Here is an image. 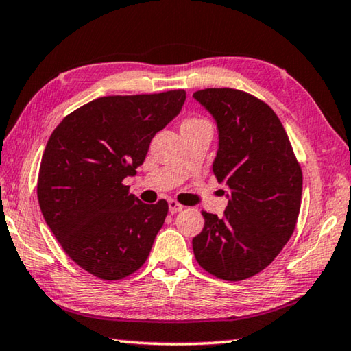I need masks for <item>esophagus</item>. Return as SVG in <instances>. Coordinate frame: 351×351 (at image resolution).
<instances>
[{
    "instance_id": "obj_1",
    "label": "esophagus",
    "mask_w": 351,
    "mask_h": 351,
    "mask_svg": "<svg viewBox=\"0 0 351 351\" xmlns=\"http://www.w3.org/2000/svg\"><path fill=\"white\" fill-rule=\"evenodd\" d=\"M184 209V206L180 204V202H177L176 199H169V212L171 213H177Z\"/></svg>"
}]
</instances>
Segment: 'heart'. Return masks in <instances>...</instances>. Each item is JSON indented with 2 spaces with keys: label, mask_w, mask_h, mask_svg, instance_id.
I'll return each instance as SVG.
<instances>
[{
  "label": "heart",
  "mask_w": 351,
  "mask_h": 351,
  "mask_svg": "<svg viewBox=\"0 0 351 351\" xmlns=\"http://www.w3.org/2000/svg\"><path fill=\"white\" fill-rule=\"evenodd\" d=\"M202 121H206V120L197 119V117H191V119H186V120H184V123H182V128H184V126H191V125L202 123Z\"/></svg>",
  "instance_id": "obj_1"
}]
</instances>
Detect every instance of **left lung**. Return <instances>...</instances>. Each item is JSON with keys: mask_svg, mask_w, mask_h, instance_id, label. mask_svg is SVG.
Segmentation results:
<instances>
[{"mask_svg": "<svg viewBox=\"0 0 351 351\" xmlns=\"http://www.w3.org/2000/svg\"><path fill=\"white\" fill-rule=\"evenodd\" d=\"M195 98L217 120L213 174L231 190L223 217L202 212L193 237L199 266L221 280L239 282L271 264L296 228L302 171L277 114L236 88H204Z\"/></svg>", "mask_w": 351, "mask_h": 351, "instance_id": "left-lung-1", "label": "left lung"}]
</instances>
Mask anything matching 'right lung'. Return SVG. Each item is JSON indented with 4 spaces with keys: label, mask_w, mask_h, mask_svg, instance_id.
Listing matches in <instances>:
<instances>
[{
    "label": "right lung",
    "mask_w": 351,
    "mask_h": 351,
    "mask_svg": "<svg viewBox=\"0 0 351 351\" xmlns=\"http://www.w3.org/2000/svg\"><path fill=\"white\" fill-rule=\"evenodd\" d=\"M185 98V90L103 96L50 134L38 176L40 212L66 255L101 280L128 277L149 258L169 206L144 204L123 180Z\"/></svg>",
    "instance_id": "right-lung-1"
}]
</instances>
